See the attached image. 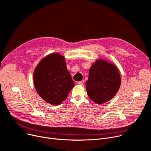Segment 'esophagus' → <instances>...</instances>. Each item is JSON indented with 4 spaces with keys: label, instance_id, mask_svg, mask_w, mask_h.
I'll return each instance as SVG.
<instances>
[{
    "label": "esophagus",
    "instance_id": "obj_1",
    "mask_svg": "<svg viewBox=\"0 0 151 151\" xmlns=\"http://www.w3.org/2000/svg\"><path fill=\"white\" fill-rule=\"evenodd\" d=\"M84 83V80H82L81 81H78V84H80V85H83Z\"/></svg>",
    "mask_w": 151,
    "mask_h": 151
}]
</instances>
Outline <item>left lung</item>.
<instances>
[{
  "label": "left lung",
  "mask_w": 151,
  "mask_h": 151,
  "mask_svg": "<svg viewBox=\"0 0 151 151\" xmlns=\"http://www.w3.org/2000/svg\"><path fill=\"white\" fill-rule=\"evenodd\" d=\"M86 84L89 98L97 104H103L111 99L119 91L121 76L114 65L99 59L91 67Z\"/></svg>",
  "instance_id": "8db88e82"
}]
</instances>
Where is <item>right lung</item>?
I'll return each mask as SVG.
<instances>
[{"mask_svg": "<svg viewBox=\"0 0 151 151\" xmlns=\"http://www.w3.org/2000/svg\"><path fill=\"white\" fill-rule=\"evenodd\" d=\"M34 81L39 96L54 105L62 104L75 86L65 58L59 53L50 54L40 62L34 71Z\"/></svg>", "mask_w": 151, "mask_h": 151, "instance_id": "1", "label": "right lung"}]
</instances>
